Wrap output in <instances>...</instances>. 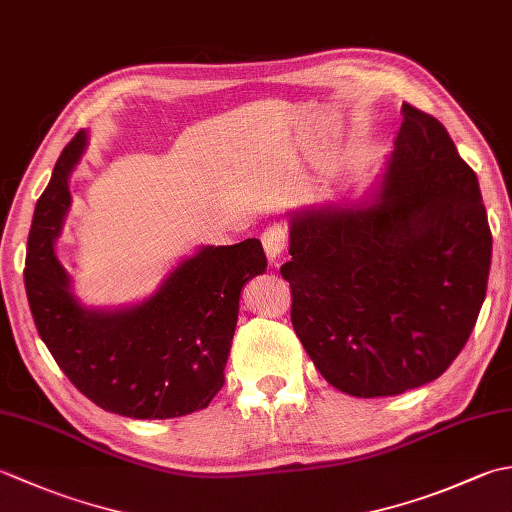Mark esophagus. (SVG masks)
Instances as JSON below:
<instances>
[{"label":"esophagus","instance_id":"34e87169","mask_svg":"<svg viewBox=\"0 0 512 512\" xmlns=\"http://www.w3.org/2000/svg\"><path fill=\"white\" fill-rule=\"evenodd\" d=\"M262 244H264L266 257L270 259V262H277V259L281 257V253H284V248H286L284 228H279V226L266 228L264 235H262Z\"/></svg>","mask_w":512,"mask_h":512}]
</instances>
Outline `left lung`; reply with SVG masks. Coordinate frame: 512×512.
Masks as SVG:
<instances>
[{
	"label": "left lung",
	"instance_id": "1",
	"mask_svg": "<svg viewBox=\"0 0 512 512\" xmlns=\"http://www.w3.org/2000/svg\"><path fill=\"white\" fill-rule=\"evenodd\" d=\"M385 173L363 198L290 220L292 325L321 376L356 398L427 385L469 341L493 237L475 171L447 129L402 105Z\"/></svg>",
	"mask_w": 512,
	"mask_h": 512
}]
</instances>
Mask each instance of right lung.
I'll list each match as a JSON object with an SVG mask.
<instances>
[{"mask_svg":"<svg viewBox=\"0 0 512 512\" xmlns=\"http://www.w3.org/2000/svg\"><path fill=\"white\" fill-rule=\"evenodd\" d=\"M85 149L81 129L61 151L32 217L24 281L41 341L72 385L105 411L165 420L209 407L224 385L242 288L266 270L262 242L198 246L143 301L85 306L54 253L72 204L70 173Z\"/></svg>","mask_w":512,"mask_h":512,"instance_id":"right-lung-1","label":"right lung"}]
</instances>
